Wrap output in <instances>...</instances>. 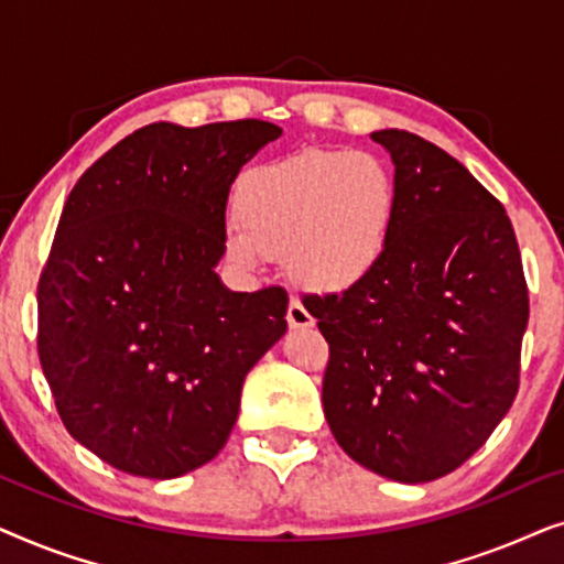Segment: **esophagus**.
<instances>
[{"mask_svg": "<svg viewBox=\"0 0 564 564\" xmlns=\"http://www.w3.org/2000/svg\"><path fill=\"white\" fill-rule=\"evenodd\" d=\"M288 323H290V328H311L315 321H313V315L307 313V307L300 303L297 297H292L288 305Z\"/></svg>", "mask_w": 564, "mask_h": 564, "instance_id": "obj_1", "label": "esophagus"}]
</instances>
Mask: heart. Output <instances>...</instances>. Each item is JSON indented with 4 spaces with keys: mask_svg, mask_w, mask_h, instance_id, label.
<instances>
[{
    "mask_svg": "<svg viewBox=\"0 0 564 564\" xmlns=\"http://www.w3.org/2000/svg\"><path fill=\"white\" fill-rule=\"evenodd\" d=\"M226 251L241 269L284 259L292 280L349 290L380 264L398 218V184L369 151L305 149L243 174Z\"/></svg>",
    "mask_w": 564,
    "mask_h": 564,
    "instance_id": "1",
    "label": "heart"
}]
</instances>
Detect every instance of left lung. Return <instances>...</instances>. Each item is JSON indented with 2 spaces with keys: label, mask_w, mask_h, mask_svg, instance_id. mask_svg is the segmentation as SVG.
Here are the masks:
<instances>
[{
  "label": "left lung",
  "mask_w": 564,
  "mask_h": 564,
  "mask_svg": "<svg viewBox=\"0 0 564 564\" xmlns=\"http://www.w3.org/2000/svg\"><path fill=\"white\" fill-rule=\"evenodd\" d=\"M398 218L380 264L305 295L328 341L323 413L354 462L429 482L473 457L519 392L529 288L503 205L444 149L377 130Z\"/></svg>",
  "instance_id": "1"
}]
</instances>
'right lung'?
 Here are the masks:
<instances>
[{"label": "right lung", "mask_w": 564, "mask_h": 564, "mask_svg": "<svg viewBox=\"0 0 564 564\" xmlns=\"http://www.w3.org/2000/svg\"><path fill=\"white\" fill-rule=\"evenodd\" d=\"M282 128L151 122L74 184L37 282V357L76 442L128 475L210 462L249 369L288 330V292H230V184Z\"/></svg>", "instance_id": "1"}]
</instances>
